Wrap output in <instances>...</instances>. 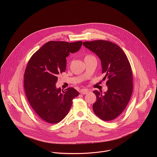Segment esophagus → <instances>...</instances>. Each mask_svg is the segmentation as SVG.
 <instances>
[{
	"label": "esophagus",
	"mask_w": 157,
	"mask_h": 157,
	"mask_svg": "<svg viewBox=\"0 0 157 157\" xmlns=\"http://www.w3.org/2000/svg\"><path fill=\"white\" fill-rule=\"evenodd\" d=\"M88 92H89V90H87V89H82V90H80V94H82L83 95L86 94Z\"/></svg>",
	"instance_id": "34e87169"
}]
</instances>
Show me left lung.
<instances>
[{
	"label": "left lung",
	"instance_id": "obj_1",
	"mask_svg": "<svg viewBox=\"0 0 157 157\" xmlns=\"http://www.w3.org/2000/svg\"><path fill=\"white\" fill-rule=\"evenodd\" d=\"M83 45L100 59L102 74L107 79L108 90L93 91L97 101L93 111L104 121L118 117L128 105L131 97L133 83L131 65L124 51L118 45L106 40L85 42Z\"/></svg>",
	"mask_w": 157,
	"mask_h": 157
}]
</instances>
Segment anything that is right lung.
Returning <instances> with one entry per match:
<instances>
[{
    "label": "right lung",
    "mask_w": 157,
    "mask_h": 157,
    "mask_svg": "<svg viewBox=\"0 0 157 157\" xmlns=\"http://www.w3.org/2000/svg\"><path fill=\"white\" fill-rule=\"evenodd\" d=\"M82 42L50 41L29 60L24 74V88L34 111L48 123H57L69 111L72 100L79 95L74 88H57V75L67 68L66 57L77 52Z\"/></svg>",
    "instance_id": "add662e5"
}]
</instances>
